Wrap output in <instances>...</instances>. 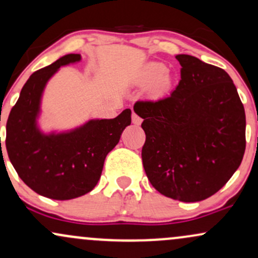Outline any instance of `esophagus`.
I'll list each match as a JSON object with an SVG mask.
<instances>
[{"label": "esophagus", "mask_w": 258, "mask_h": 258, "mask_svg": "<svg viewBox=\"0 0 258 258\" xmlns=\"http://www.w3.org/2000/svg\"><path fill=\"white\" fill-rule=\"evenodd\" d=\"M132 122L135 123V125H141L142 122V119L136 114V112H132Z\"/></svg>", "instance_id": "1"}]
</instances>
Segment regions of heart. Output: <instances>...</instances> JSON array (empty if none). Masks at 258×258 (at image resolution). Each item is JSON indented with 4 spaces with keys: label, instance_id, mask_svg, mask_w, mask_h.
<instances>
[{
    "label": "heart",
    "instance_id": "1",
    "mask_svg": "<svg viewBox=\"0 0 258 258\" xmlns=\"http://www.w3.org/2000/svg\"><path fill=\"white\" fill-rule=\"evenodd\" d=\"M166 67H164L162 64L159 63H152L147 64L146 67L142 68V70L139 72L138 75V81L142 85H148L150 82H154L153 86V93L156 96L165 93L168 88H170L171 80L168 76Z\"/></svg>",
    "mask_w": 258,
    "mask_h": 258
}]
</instances>
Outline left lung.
<instances>
[{"label": "left lung", "instance_id": "obj_1", "mask_svg": "<svg viewBox=\"0 0 258 258\" xmlns=\"http://www.w3.org/2000/svg\"><path fill=\"white\" fill-rule=\"evenodd\" d=\"M180 81L158 100H138L148 179L171 199L195 203L217 193L240 166L246 147L245 110L221 68L178 54Z\"/></svg>", "mask_w": 258, "mask_h": 258}]
</instances>
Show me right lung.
Returning <instances> with one entry per match:
<instances>
[{
  "instance_id": "add662e5",
  "label": "right lung",
  "mask_w": 258,
  "mask_h": 258,
  "mask_svg": "<svg viewBox=\"0 0 258 258\" xmlns=\"http://www.w3.org/2000/svg\"><path fill=\"white\" fill-rule=\"evenodd\" d=\"M80 59V54L64 55L32 74L7 120L6 149L18 176L37 194L54 200L91 191L100 178L108 153L131 125V110L125 109L115 119L90 121L69 133L38 132L35 121L44 85L61 65Z\"/></svg>"
}]
</instances>
